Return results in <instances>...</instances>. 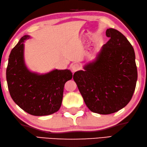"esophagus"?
Here are the masks:
<instances>
[{
	"label": "esophagus",
	"instance_id": "esophagus-1",
	"mask_svg": "<svg viewBox=\"0 0 147 147\" xmlns=\"http://www.w3.org/2000/svg\"><path fill=\"white\" fill-rule=\"evenodd\" d=\"M80 68H81V67H80L79 65L77 64V63H76V64H74L71 66V70H72L74 73L76 72V71H77L79 70Z\"/></svg>",
	"mask_w": 147,
	"mask_h": 147
}]
</instances>
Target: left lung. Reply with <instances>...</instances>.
<instances>
[{
    "instance_id": "left-lung-1",
    "label": "left lung",
    "mask_w": 147,
    "mask_h": 147,
    "mask_svg": "<svg viewBox=\"0 0 147 147\" xmlns=\"http://www.w3.org/2000/svg\"><path fill=\"white\" fill-rule=\"evenodd\" d=\"M110 39L97 52L95 59L84 65V70L74 74L89 109L109 115L126 106L132 98L138 79L134 49L118 30H106Z\"/></svg>"
}]
</instances>
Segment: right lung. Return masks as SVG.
<instances>
[{
	"label": "right lung",
	"instance_id": "right-lung-1",
	"mask_svg": "<svg viewBox=\"0 0 147 147\" xmlns=\"http://www.w3.org/2000/svg\"><path fill=\"white\" fill-rule=\"evenodd\" d=\"M21 38L11 53L6 70L10 95L15 103L30 115L46 116L57 112L61 106L66 81L72 78L70 70H55L45 74L30 71L24 61V41Z\"/></svg>",
	"mask_w": 147,
	"mask_h": 147
}]
</instances>
